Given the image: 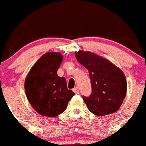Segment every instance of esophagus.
<instances>
[{
    "instance_id": "esophagus-1",
    "label": "esophagus",
    "mask_w": 146,
    "mask_h": 146,
    "mask_svg": "<svg viewBox=\"0 0 146 146\" xmlns=\"http://www.w3.org/2000/svg\"><path fill=\"white\" fill-rule=\"evenodd\" d=\"M73 91H74L75 94H79V89H78V87H75L74 89H73Z\"/></svg>"
}]
</instances>
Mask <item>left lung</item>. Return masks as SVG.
I'll return each mask as SVG.
<instances>
[{"mask_svg":"<svg viewBox=\"0 0 146 146\" xmlns=\"http://www.w3.org/2000/svg\"><path fill=\"white\" fill-rule=\"evenodd\" d=\"M75 57L88 70L91 79V95L82 96L89 110L99 116L116 112L126 96L127 84L123 72L94 53L80 50Z\"/></svg>","mask_w":146,"mask_h":146,"instance_id":"1","label":"left lung"}]
</instances>
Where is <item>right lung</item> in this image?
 Returning <instances> with one entry per match:
<instances>
[{
	"mask_svg": "<svg viewBox=\"0 0 146 146\" xmlns=\"http://www.w3.org/2000/svg\"><path fill=\"white\" fill-rule=\"evenodd\" d=\"M63 61L59 52H47L30 70L25 81V94L33 109L42 115L55 117L64 112L74 93L67 88L65 77L57 71Z\"/></svg>",
	"mask_w": 146,
	"mask_h": 146,
	"instance_id": "right-lung-1",
	"label": "right lung"
}]
</instances>
